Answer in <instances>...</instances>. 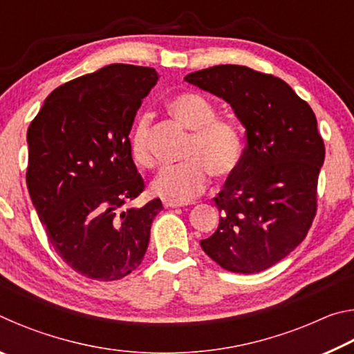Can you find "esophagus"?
Wrapping results in <instances>:
<instances>
[{"mask_svg": "<svg viewBox=\"0 0 354 354\" xmlns=\"http://www.w3.org/2000/svg\"><path fill=\"white\" fill-rule=\"evenodd\" d=\"M187 205L184 201H178V200H164V206L165 207H183Z\"/></svg>", "mask_w": 354, "mask_h": 354, "instance_id": "esophagus-1", "label": "esophagus"}]
</instances>
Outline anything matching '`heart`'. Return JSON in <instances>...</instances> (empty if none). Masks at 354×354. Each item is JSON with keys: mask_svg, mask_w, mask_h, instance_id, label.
I'll return each mask as SVG.
<instances>
[{"mask_svg": "<svg viewBox=\"0 0 354 354\" xmlns=\"http://www.w3.org/2000/svg\"><path fill=\"white\" fill-rule=\"evenodd\" d=\"M167 109L190 136L185 142L184 162L159 173L151 189L156 195L171 200H189L207 187L211 173L218 179L231 176L242 158L241 131L231 120L215 117V106L196 92H183L169 100ZM134 162L153 169L156 158L151 145V117L140 113L129 137Z\"/></svg>", "mask_w": 354, "mask_h": 354, "instance_id": "b5f03b06", "label": "heart"}]
</instances>
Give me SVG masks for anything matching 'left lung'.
I'll list each match as a JSON object with an SVG mask.
<instances>
[{"label":"left lung","instance_id":"8db88e82","mask_svg":"<svg viewBox=\"0 0 354 354\" xmlns=\"http://www.w3.org/2000/svg\"><path fill=\"white\" fill-rule=\"evenodd\" d=\"M184 80L230 103L247 134L241 164L214 198L218 227L201 248L225 270H267L304 241L317 214L325 143L315 113L289 84L243 65Z\"/></svg>","mask_w":354,"mask_h":354}]
</instances>
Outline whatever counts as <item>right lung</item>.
<instances>
[{
    "instance_id": "1",
    "label": "right lung",
    "mask_w": 354,
    "mask_h": 354,
    "mask_svg": "<svg viewBox=\"0 0 354 354\" xmlns=\"http://www.w3.org/2000/svg\"><path fill=\"white\" fill-rule=\"evenodd\" d=\"M154 68L111 64L59 86L28 129L26 184L59 257L97 281H117L142 263L159 198L129 207L145 183L129 149Z\"/></svg>"
}]
</instances>
